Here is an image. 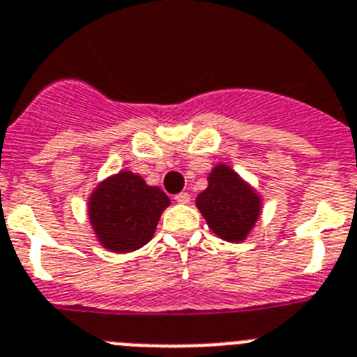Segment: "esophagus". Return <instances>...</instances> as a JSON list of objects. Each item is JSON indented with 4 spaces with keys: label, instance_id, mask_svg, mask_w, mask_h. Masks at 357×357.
<instances>
[{
    "label": "esophagus",
    "instance_id": "1",
    "mask_svg": "<svg viewBox=\"0 0 357 357\" xmlns=\"http://www.w3.org/2000/svg\"><path fill=\"white\" fill-rule=\"evenodd\" d=\"M175 200L178 204H188L191 200V195L190 193H185V191H182V193L175 195Z\"/></svg>",
    "mask_w": 357,
    "mask_h": 357
}]
</instances>
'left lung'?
I'll list each match as a JSON object with an SVG mask.
<instances>
[{"label":"left lung","instance_id":"8db88e82","mask_svg":"<svg viewBox=\"0 0 357 357\" xmlns=\"http://www.w3.org/2000/svg\"><path fill=\"white\" fill-rule=\"evenodd\" d=\"M197 208L218 238L238 243L260 218L261 197L233 167L216 164L208 175V188L197 197Z\"/></svg>","mask_w":357,"mask_h":357}]
</instances>
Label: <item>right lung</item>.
I'll list each match as a JSON object with an SVG mask.
<instances>
[{"label":"right lung","instance_id":"obj_1","mask_svg":"<svg viewBox=\"0 0 357 357\" xmlns=\"http://www.w3.org/2000/svg\"><path fill=\"white\" fill-rule=\"evenodd\" d=\"M169 199L141 175L119 172L96 185L88 197V218L97 240L112 252H132L153 238Z\"/></svg>","mask_w":357,"mask_h":357}]
</instances>
